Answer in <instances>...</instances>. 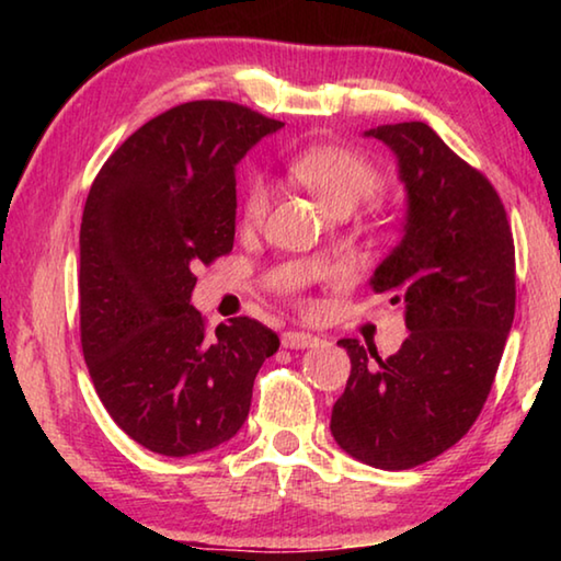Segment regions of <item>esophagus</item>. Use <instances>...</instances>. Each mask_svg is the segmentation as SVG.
<instances>
[{
  "instance_id": "34e87169",
  "label": "esophagus",
  "mask_w": 561,
  "mask_h": 561,
  "mask_svg": "<svg viewBox=\"0 0 561 561\" xmlns=\"http://www.w3.org/2000/svg\"><path fill=\"white\" fill-rule=\"evenodd\" d=\"M319 336L309 334V331H284L282 334V346L284 348H311L319 344Z\"/></svg>"
}]
</instances>
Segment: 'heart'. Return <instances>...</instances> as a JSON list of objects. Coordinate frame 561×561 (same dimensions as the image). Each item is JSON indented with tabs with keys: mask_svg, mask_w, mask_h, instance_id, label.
<instances>
[{
	"mask_svg": "<svg viewBox=\"0 0 561 561\" xmlns=\"http://www.w3.org/2000/svg\"><path fill=\"white\" fill-rule=\"evenodd\" d=\"M291 175L307 185L331 213L354 210V207L378 193L381 175L364 156L346 148L314 146L301 150L289 163ZM270 207V185L260 175H252L244 187L242 213L247 222H260Z\"/></svg>",
	"mask_w": 561,
	"mask_h": 561,
	"instance_id": "obj_1",
	"label": "heart"
}]
</instances>
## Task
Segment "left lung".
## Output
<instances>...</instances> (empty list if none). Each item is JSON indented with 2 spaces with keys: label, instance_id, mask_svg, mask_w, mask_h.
I'll use <instances>...</instances> for the list:
<instances>
[{
  "label": "left lung",
  "instance_id": "8db88e82",
  "mask_svg": "<svg viewBox=\"0 0 561 561\" xmlns=\"http://www.w3.org/2000/svg\"><path fill=\"white\" fill-rule=\"evenodd\" d=\"M391 148L405 190L403 237L374 270L371 289L401 301L403 346L386 360L356 339L331 435L381 470L433 460L470 431L495 381L515 319V242L490 180L428 123L364 133Z\"/></svg>",
  "mask_w": 561,
  "mask_h": 561
}]
</instances>
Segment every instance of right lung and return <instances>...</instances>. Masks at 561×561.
<instances>
[{
  "label": "right lung",
  "mask_w": 561,
  "mask_h": 561,
  "mask_svg": "<svg viewBox=\"0 0 561 561\" xmlns=\"http://www.w3.org/2000/svg\"><path fill=\"white\" fill-rule=\"evenodd\" d=\"M282 121L230 101L160 113L103 163L81 220V346L101 403L168 458L234 438L279 339L237 317L205 329L195 267L232 252L234 165Z\"/></svg>",
  "instance_id": "obj_1"
}]
</instances>
